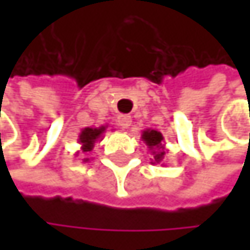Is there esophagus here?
Segmentation results:
<instances>
[{
  "mask_svg": "<svg viewBox=\"0 0 250 250\" xmlns=\"http://www.w3.org/2000/svg\"><path fill=\"white\" fill-rule=\"evenodd\" d=\"M119 125L122 127V128H128L130 125H131V117L130 116H120L119 117Z\"/></svg>",
  "mask_w": 250,
  "mask_h": 250,
  "instance_id": "1",
  "label": "esophagus"
}]
</instances>
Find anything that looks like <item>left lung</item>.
Returning a JSON list of instances; mask_svg holds the SVG:
<instances>
[{
    "label": "left lung",
    "mask_w": 250,
    "mask_h": 250,
    "mask_svg": "<svg viewBox=\"0 0 250 250\" xmlns=\"http://www.w3.org/2000/svg\"><path fill=\"white\" fill-rule=\"evenodd\" d=\"M142 140L146 143L150 155H152V164H161L165 159V145H164V136L161 131L153 130V128H146L142 131ZM164 165V164H162Z\"/></svg>",
    "instance_id": "1"
}]
</instances>
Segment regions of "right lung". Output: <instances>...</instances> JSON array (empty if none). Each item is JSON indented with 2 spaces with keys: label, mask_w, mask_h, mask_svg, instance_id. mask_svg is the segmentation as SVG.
I'll use <instances>...</instances> for the list:
<instances>
[{
  "label": "right lung",
  "mask_w": 250,
  "mask_h": 250,
  "mask_svg": "<svg viewBox=\"0 0 250 250\" xmlns=\"http://www.w3.org/2000/svg\"><path fill=\"white\" fill-rule=\"evenodd\" d=\"M105 130H107V125H101V127H85V128L81 130V133L78 136V142L81 145V152H82L83 156L88 155L94 149L95 143H98L100 140H103V134L105 133ZM75 155L76 156L79 155V150L76 152ZM82 162H89V158H83Z\"/></svg>",
  "instance_id": "1"
}]
</instances>
